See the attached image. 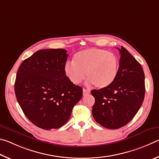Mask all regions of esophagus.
Masks as SVG:
<instances>
[{"mask_svg":"<svg viewBox=\"0 0 159 159\" xmlns=\"http://www.w3.org/2000/svg\"><path fill=\"white\" fill-rule=\"evenodd\" d=\"M90 93V91L88 89H83V96H87L88 94Z\"/></svg>","mask_w":159,"mask_h":159,"instance_id":"obj_1","label":"esophagus"}]
</instances>
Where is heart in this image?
<instances>
[{
	"label": "heart",
	"instance_id": "b5f03b06",
	"mask_svg": "<svg viewBox=\"0 0 159 159\" xmlns=\"http://www.w3.org/2000/svg\"><path fill=\"white\" fill-rule=\"evenodd\" d=\"M119 68V58L114 53L102 49L90 48L75 53L73 62H67L64 66V72L75 84L82 82L87 75L89 84H93L96 88L103 89L114 82Z\"/></svg>",
	"mask_w": 159,
	"mask_h": 159
}]
</instances>
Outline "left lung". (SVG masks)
I'll list each match as a JSON object with an SVG mask.
<instances>
[{
    "label": "left lung",
    "instance_id": "8db88e82",
    "mask_svg": "<svg viewBox=\"0 0 159 159\" xmlns=\"http://www.w3.org/2000/svg\"><path fill=\"white\" fill-rule=\"evenodd\" d=\"M117 77L106 88L91 91L95 98L92 115L97 123L117 129L130 122L144 98V74L140 63L121 46Z\"/></svg>",
    "mask_w": 159,
    "mask_h": 159
}]
</instances>
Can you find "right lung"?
Returning a JSON list of instances; mask_svg holds the SVG:
<instances>
[{
	"label": "right lung",
	"instance_id": "add662e5",
	"mask_svg": "<svg viewBox=\"0 0 159 159\" xmlns=\"http://www.w3.org/2000/svg\"><path fill=\"white\" fill-rule=\"evenodd\" d=\"M67 58L66 49H41L18 69L16 100L26 117L40 129L63 126L82 97V88L72 83L64 72Z\"/></svg>",
	"mask_w": 159,
	"mask_h": 159
}]
</instances>
